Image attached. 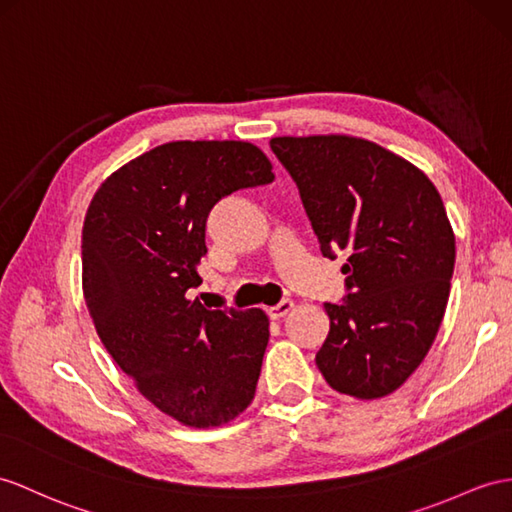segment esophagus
I'll use <instances>...</instances> for the list:
<instances>
[{
  "instance_id": "esophagus-1",
  "label": "esophagus",
  "mask_w": 512,
  "mask_h": 512,
  "mask_svg": "<svg viewBox=\"0 0 512 512\" xmlns=\"http://www.w3.org/2000/svg\"><path fill=\"white\" fill-rule=\"evenodd\" d=\"M291 310H293V302H291V299H282L280 304L269 308V315H271V319H282V317L289 315Z\"/></svg>"
}]
</instances>
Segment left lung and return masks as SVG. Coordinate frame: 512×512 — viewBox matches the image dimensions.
Listing matches in <instances>:
<instances>
[{"mask_svg": "<svg viewBox=\"0 0 512 512\" xmlns=\"http://www.w3.org/2000/svg\"><path fill=\"white\" fill-rule=\"evenodd\" d=\"M271 152L291 173L321 254L347 256L341 304L317 367L334 391L376 400L402 386L445 315L456 239L426 173L352 136H278Z\"/></svg>", "mask_w": 512, "mask_h": 512, "instance_id": "8db88e82", "label": "left lung"}]
</instances>
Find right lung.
<instances>
[{
    "label": "right lung",
    "mask_w": 512,
    "mask_h": 512,
    "mask_svg": "<svg viewBox=\"0 0 512 512\" xmlns=\"http://www.w3.org/2000/svg\"><path fill=\"white\" fill-rule=\"evenodd\" d=\"M273 178L252 143L176 141L112 173L86 210L82 286L99 339L136 389L184 426H221L254 400L267 315L208 310L189 291L202 284L210 210Z\"/></svg>",
    "instance_id": "add662e5"
}]
</instances>
